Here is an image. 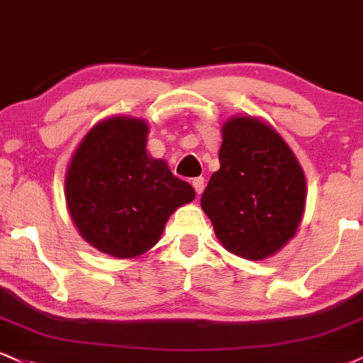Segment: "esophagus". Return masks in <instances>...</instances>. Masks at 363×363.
<instances>
[{
  "label": "esophagus",
  "instance_id": "esophagus-1",
  "mask_svg": "<svg viewBox=\"0 0 363 363\" xmlns=\"http://www.w3.org/2000/svg\"><path fill=\"white\" fill-rule=\"evenodd\" d=\"M193 186H194L196 193H198V194L203 193V189H204V177H196V179H193Z\"/></svg>",
  "mask_w": 363,
  "mask_h": 363
}]
</instances>
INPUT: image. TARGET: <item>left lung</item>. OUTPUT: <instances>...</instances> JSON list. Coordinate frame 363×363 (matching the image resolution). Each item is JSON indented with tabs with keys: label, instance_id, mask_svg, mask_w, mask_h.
Instances as JSON below:
<instances>
[{
	"label": "left lung",
	"instance_id": "1",
	"mask_svg": "<svg viewBox=\"0 0 363 363\" xmlns=\"http://www.w3.org/2000/svg\"><path fill=\"white\" fill-rule=\"evenodd\" d=\"M221 137L220 170L209 179L201 208L226 250L267 259L298 231L306 177L289 145L259 118H230Z\"/></svg>",
	"mask_w": 363,
	"mask_h": 363
}]
</instances>
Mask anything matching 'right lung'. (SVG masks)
Wrapping results in <instances>:
<instances>
[{
	"label": "right lung",
	"instance_id": "add662e5",
	"mask_svg": "<svg viewBox=\"0 0 363 363\" xmlns=\"http://www.w3.org/2000/svg\"><path fill=\"white\" fill-rule=\"evenodd\" d=\"M148 125L113 116L87 132L65 172L69 215L82 238L116 259H133L159 242L169 216L194 189L147 154Z\"/></svg>",
	"mask_w": 363,
	"mask_h": 363
}]
</instances>
